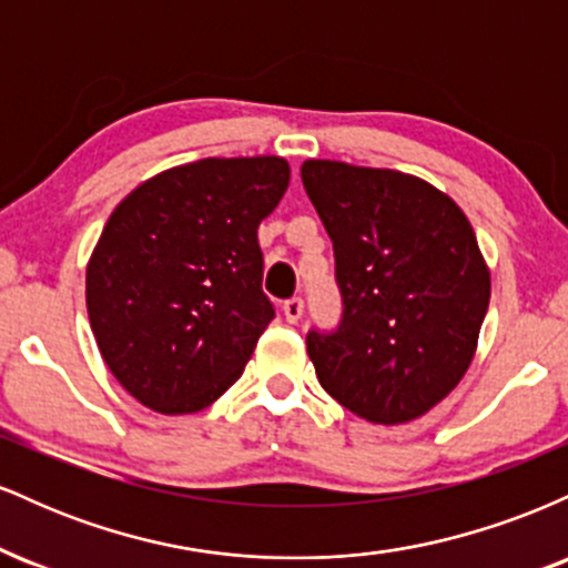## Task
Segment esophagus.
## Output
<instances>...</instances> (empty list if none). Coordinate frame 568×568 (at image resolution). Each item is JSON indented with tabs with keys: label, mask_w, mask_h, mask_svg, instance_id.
Returning <instances> with one entry per match:
<instances>
[{
	"label": "esophagus",
	"mask_w": 568,
	"mask_h": 568,
	"mask_svg": "<svg viewBox=\"0 0 568 568\" xmlns=\"http://www.w3.org/2000/svg\"><path fill=\"white\" fill-rule=\"evenodd\" d=\"M283 312H285V321L288 323H298L304 315V302L302 298H288V302L283 304Z\"/></svg>",
	"instance_id": "obj_1"
}]
</instances>
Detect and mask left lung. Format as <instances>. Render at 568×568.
I'll list each match as a JSON object with an SVG mask.
<instances>
[{"instance_id": "8db88e82", "label": "left lung", "mask_w": 568, "mask_h": 568, "mask_svg": "<svg viewBox=\"0 0 568 568\" xmlns=\"http://www.w3.org/2000/svg\"><path fill=\"white\" fill-rule=\"evenodd\" d=\"M302 181L334 243L344 317L306 336L323 389L374 425L438 406L478 349L491 272L462 207L425 179L306 160Z\"/></svg>"}]
</instances>
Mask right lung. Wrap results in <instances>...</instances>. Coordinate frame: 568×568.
Here are the masks:
<instances>
[{"label": "right lung", "mask_w": 568, "mask_h": 568, "mask_svg": "<svg viewBox=\"0 0 568 568\" xmlns=\"http://www.w3.org/2000/svg\"><path fill=\"white\" fill-rule=\"evenodd\" d=\"M291 165L275 154L207 158L146 179L114 207L84 272L103 363L165 416L216 403L275 317L258 224Z\"/></svg>", "instance_id": "add662e5"}]
</instances>
